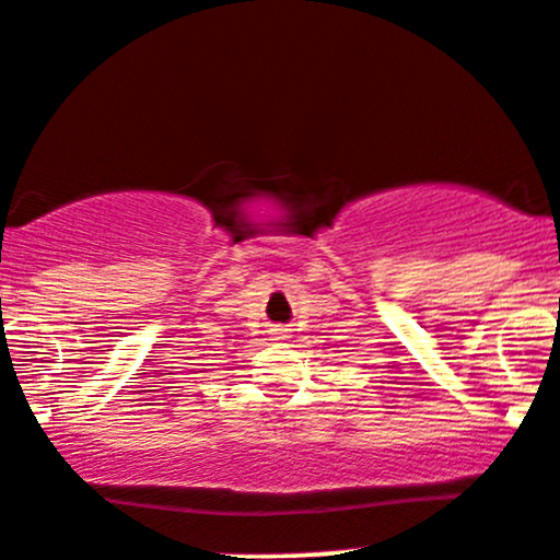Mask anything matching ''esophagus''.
Segmentation results:
<instances>
[{"label": "esophagus", "instance_id": "obj_1", "mask_svg": "<svg viewBox=\"0 0 560 560\" xmlns=\"http://www.w3.org/2000/svg\"><path fill=\"white\" fill-rule=\"evenodd\" d=\"M271 336H273V341H287L289 339V328H273Z\"/></svg>", "mask_w": 560, "mask_h": 560}]
</instances>
